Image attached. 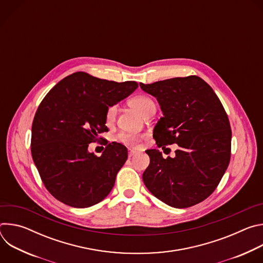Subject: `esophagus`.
<instances>
[{
  "label": "esophagus",
  "instance_id": "1",
  "mask_svg": "<svg viewBox=\"0 0 263 263\" xmlns=\"http://www.w3.org/2000/svg\"><path fill=\"white\" fill-rule=\"evenodd\" d=\"M136 154V151H134V149H129V152H128V156H129V158H131L132 156H134Z\"/></svg>",
  "mask_w": 263,
  "mask_h": 263
}]
</instances>
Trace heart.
<instances>
[{"label": "heart", "mask_w": 263, "mask_h": 263, "mask_svg": "<svg viewBox=\"0 0 263 263\" xmlns=\"http://www.w3.org/2000/svg\"><path fill=\"white\" fill-rule=\"evenodd\" d=\"M129 104L132 107H134L135 109H137L140 114L144 117L148 116L151 112L156 110L154 101L145 95H136V96L132 97L129 100ZM116 114H117V107L115 105L109 106L106 110V115H105L106 122L110 123L114 121L116 118ZM141 139H142V136L137 133L122 132L119 134V140L127 145H130V146L138 145L140 143Z\"/></svg>", "instance_id": "obj_1"}]
</instances>
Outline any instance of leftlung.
I'll list each match as a JSON object with an SVG mask.
<instances>
[{"mask_svg": "<svg viewBox=\"0 0 263 263\" xmlns=\"http://www.w3.org/2000/svg\"><path fill=\"white\" fill-rule=\"evenodd\" d=\"M160 104L163 117L154 129L159 147L178 143L176 156L164 159L147 149L142 175L146 189L163 203L187 208L203 202L217 187L231 158V127L213 89L198 76L140 83Z\"/></svg>", "mask_w": 263, "mask_h": 263, "instance_id": "left-lung-1", "label": "left lung"}]
</instances>
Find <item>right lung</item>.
Returning a JSON list of instances; mask_svg holds the SVG:
<instances>
[{"label": "right lung", "mask_w": 263, "mask_h": 263, "mask_svg": "<svg viewBox=\"0 0 263 263\" xmlns=\"http://www.w3.org/2000/svg\"><path fill=\"white\" fill-rule=\"evenodd\" d=\"M138 87L135 81L73 72L44 98L32 124L31 154L48 192L65 205L86 208L104 200L128 158L127 147L106 143L100 157L88 152L108 131L106 110Z\"/></svg>", "instance_id": "right-lung-1"}]
</instances>
